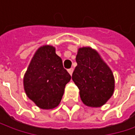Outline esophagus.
Masks as SVG:
<instances>
[{"instance_id": "obj_1", "label": "esophagus", "mask_w": 135, "mask_h": 135, "mask_svg": "<svg viewBox=\"0 0 135 135\" xmlns=\"http://www.w3.org/2000/svg\"><path fill=\"white\" fill-rule=\"evenodd\" d=\"M73 71H74V69H73V68H70V69H69V70H68V72H69V74H70V75H72Z\"/></svg>"}]
</instances>
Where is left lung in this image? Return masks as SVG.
<instances>
[{"label": "left lung", "mask_w": 135, "mask_h": 135, "mask_svg": "<svg viewBox=\"0 0 135 135\" xmlns=\"http://www.w3.org/2000/svg\"><path fill=\"white\" fill-rule=\"evenodd\" d=\"M78 65L72 79L79 89L82 102L90 107H100L113 95L114 74L99 55L90 47L79 48L76 56Z\"/></svg>", "instance_id": "left-lung-1"}]
</instances>
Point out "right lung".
Listing matches in <instances>:
<instances>
[{"label": "right lung", "instance_id": "obj_1", "mask_svg": "<svg viewBox=\"0 0 135 135\" xmlns=\"http://www.w3.org/2000/svg\"><path fill=\"white\" fill-rule=\"evenodd\" d=\"M71 76L64 69L61 58L52 45H43L34 54L25 74L23 83L28 98L41 109L57 107Z\"/></svg>", "mask_w": 135, "mask_h": 135}]
</instances>
